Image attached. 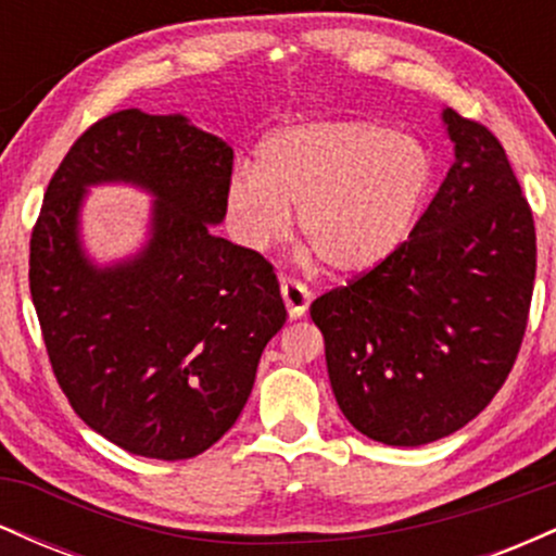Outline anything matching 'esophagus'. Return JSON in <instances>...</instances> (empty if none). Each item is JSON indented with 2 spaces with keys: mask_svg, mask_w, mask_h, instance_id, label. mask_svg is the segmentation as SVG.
I'll return each mask as SVG.
<instances>
[{
  "mask_svg": "<svg viewBox=\"0 0 556 556\" xmlns=\"http://www.w3.org/2000/svg\"><path fill=\"white\" fill-rule=\"evenodd\" d=\"M279 290H282L285 305H287V314L290 318H303L305 311L311 305V292L305 290L300 282H292V279H279Z\"/></svg>",
  "mask_w": 556,
  "mask_h": 556,
  "instance_id": "34e87169",
  "label": "esophagus"
}]
</instances>
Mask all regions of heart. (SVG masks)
<instances>
[{
    "instance_id": "obj_1",
    "label": "heart",
    "mask_w": 556,
    "mask_h": 556,
    "mask_svg": "<svg viewBox=\"0 0 556 556\" xmlns=\"http://www.w3.org/2000/svg\"><path fill=\"white\" fill-rule=\"evenodd\" d=\"M433 164L416 138L379 123H303L258 143L253 172L225 185V219L248 251H266L295 212L300 256L321 258L340 277L379 269L405 245L426 198Z\"/></svg>"
}]
</instances>
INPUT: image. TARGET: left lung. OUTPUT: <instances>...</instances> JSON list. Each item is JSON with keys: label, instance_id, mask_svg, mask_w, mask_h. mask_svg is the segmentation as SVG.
I'll use <instances>...</instances> for the list:
<instances>
[{"label": "left lung", "instance_id": "8db88e82", "mask_svg": "<svg viewBox=\"0 0 556 556\" xmlns=\"http://www.w3.org/2000/svg\"><path fill=\"white\" fill-rule=\"evenodd\" d=\"M442 123L455 162L405 245L311 303L337 405L389 446L437 442L489 405L533 295V214L502 143L450 106Z\"/></svg>", "mask_w": 556, "mask_h": 556}]
</instances>
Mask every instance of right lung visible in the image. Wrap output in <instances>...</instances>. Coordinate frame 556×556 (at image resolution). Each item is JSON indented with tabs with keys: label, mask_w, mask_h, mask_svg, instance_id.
<instances>
[{
	"label": "right lung",
	"mask_w": 556,
	"mask_h": 556,
	"mask_svg": "<svg viewBox=\"0 0 556 556\" xmlns=\"http://www.w3.org/2000/svg\"><path fill=\"white\" fill-rule=\"evenodd\" d=\"M232 175L227 140L185 114L123 110L75 140L30 238V295L70 405L130 455L188 460L219 442L285 327L271 266L216 238ZM99 184L155 198L147 240L101 265L81 242Z\"/></svg>",
	"instance_id": "right-lung-1"
}]
</instances>
